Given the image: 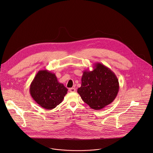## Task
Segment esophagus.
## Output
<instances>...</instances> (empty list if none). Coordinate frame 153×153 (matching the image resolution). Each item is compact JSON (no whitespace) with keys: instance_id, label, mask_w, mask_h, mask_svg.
<instances>
[{"instance_id":"obj_1","label":"esophagus","mask_w":153,"mask_h":153,"mask_svg":"<svg viewBox=\"0 0 153 153\" xmlns=\"http://www.w3.org/2000/svg\"><path fill=\"white\" fill-rule=\"evenodd\" d=\"M69 91L70 92H75L76 91V89L74 88H71L69 89Z\"/></svg>"}]
</instances>
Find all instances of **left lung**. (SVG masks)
Listing matches in <instances>:
<instances>
[{"label": "left lung", "mask_w": 153, "mask_h": 153, "mask_svg": "<svg viewBox=\"0 0 153 153\" xmlns=\"http://www.w3.org/2000/svg\"><path fill=\"white\" fill-rule=\"evenodd\" d=\"M81 86L77 90L83 102L95 110L102 109L115 99L119 89L115 74L101 63L94 64L93 70H85Z\"/></svg>", "instance_id": "obj_1"}]
</instances>
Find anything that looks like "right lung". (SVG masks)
<instances>
[{"label": "right lung", "instance_id": "1", "mask_svg": "<svg viewBox=\"0 0 153 153\" xmlns=\"http://www.w3.org/2000/svg\"><path fill=\"white\" fill-rule=\"evenodd\" d=\"M68 89L59 83L55 74L39 71L30 86V94L36 102L47 110L54 109L63 100Z\"/></svg>", "mask_w": 153, "mask_h": 153}]
</instances>
